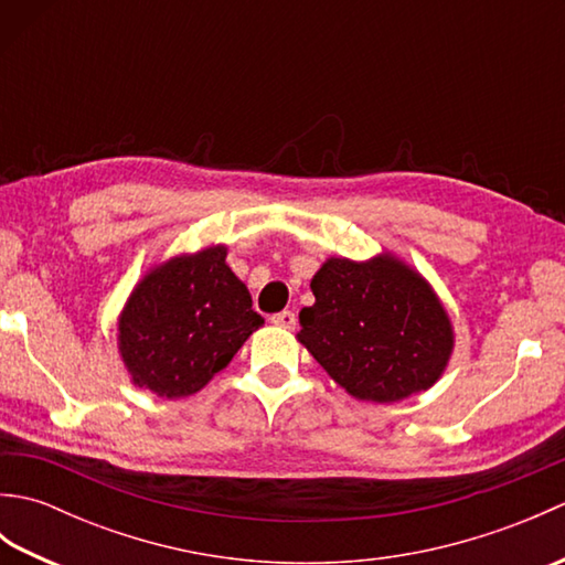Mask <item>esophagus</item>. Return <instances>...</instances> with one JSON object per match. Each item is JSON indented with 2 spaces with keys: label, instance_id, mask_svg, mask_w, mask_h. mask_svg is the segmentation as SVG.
Here are the masks:
<instances>
[{
  "label": "esophagus",
  "instance_id": "obj_1",
  "mask_svg": "<svg viewBox=\"0 0 565 565\" xmlns=\"http://www.w3.org/2000/svg\"><path fill=\"white\" fill-rule=\"evenodd\" d=\"M276 328H286V330H294L296 328V316L291 310H281V313H274L269 318Z\"/></svg>",
  "mask_w": 565,
  "mask_h": 565
}]
</instances>
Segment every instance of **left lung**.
<instances>
[{
	"instance_id": "8db88e82",
	"label": "left lung",
	"mask_w": 565,
	"mask_h": 565,
	"mask_svg": "<svg viewBox=\"0 0 565 565\" xmlns=\"http://www.w3.org/2000/svg\"><path fill=\"white\" fill-rule=\"evenodd\" d=\"M310 289L316 303L298 313V342L354 398L398 403L439 381L454 350L451 320L405 262L330 257Z\"/></svg>"
}]
</instances>
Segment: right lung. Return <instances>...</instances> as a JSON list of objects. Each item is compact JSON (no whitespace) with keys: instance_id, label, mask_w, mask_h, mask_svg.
<instances>
[{"instance_id":"1","label":"right lung","mask_w":565,"mask_h":565,"mask_svg":"<svg viewBox=\"0 0 565 565\" xmlns=\"http://www.w3.org/2000/svg\"><path fill=\"white\" fill-rule=\"evenodd\" d=\"M225 255V245L177 255L130 294L118 318V352L138 388L160 398L201 391L264 322Z\"/></svg>"}]
</instances>
